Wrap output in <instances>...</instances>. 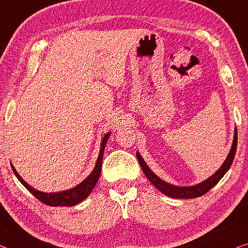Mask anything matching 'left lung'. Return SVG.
<instances>
[{
	"label": "left lung",
	"mask_w": 248,
	"mask_h": 248,
	"mask_svg": "<svg viewBox=\"0 0 248 248\" xmlns=\"http://www.w3.org/2000/svg\"><path fill=\"white\" fill-rule=\"evenodd\" d=\"M236 148H237V129L235 127L234 140H232V148L227 158L223 162V165H221L218 170L214 173V175L210 176L209 178L205 179L204 182L199 184H196L194 186H176V185H171L167 182H165V180L159 178L156 173L148 167L145 160L142 159L141 155L139 154V151H137L136 155H137V158H138L140 166H141L143 173H145L147 178L149 179V182L153 184L158 190L171 198L191 199V198L199 197V196H202L204 194H206L207 191L212 189V188L215 186V185L218 183L221 178H223L224 175L228 171V169L231 168V166L232 164V160H234L235 154H236Z\"/></svg>",
	"instance_id": "obj_1"
}]
</instances>
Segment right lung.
Segmentation results:
<instances>
[{"label": "right lung", "instance_id": "obj_1", "mask_svg": "<svg viewBox=\"0 0 248 248\" xmlns=\"http://www.w3.org/2000/svg\"><path fill=\"white\" fill-rule=\"evenodd\" d=\"M110 135H111V132H108V134L103 136V138L101 140V145H100V151H99V156H98L97 162H95L93 170L91 171L90 175H89L83 182H81L79 185H77L76 187L70 188V189H66L63 191H58V193H44V191H40L38 189H35V188H33L32 186H30V185L25 182L20 175H18L12 164H11V167H12L14 175L16 176V178L20 180L21 184L23 185V186L27 188L30 193L34 196V197L38 198L40 202H42L43 204L49 205V206H54V207L75 206L82 202L83 199H86L88 196L90 195L92 189H93L95 186V184L98 182L99 177H100L103 151H105L106 143L108 141Z\"/></svg>", "mask_w": 248, "mask_h": 248}]
</instances>
